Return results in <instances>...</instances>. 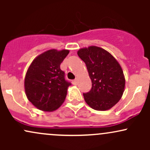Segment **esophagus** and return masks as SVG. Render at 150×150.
Masks as SVG:
<instances>
[{"label":"esophagus","mask_w":150,"mask_h":150,"mask_svg":"<svg viewBox=\"0 0 150 150\" xmlns=\"http://www.w3.org/2000/svg\"><path fill=\"white\" fill-rule=\"evenodd\" d=\"M77 83H78V80H77V79H75V80H73V84L74 85H77Z\"/></svg>","instance_id":"obj_1"}]
</instances>
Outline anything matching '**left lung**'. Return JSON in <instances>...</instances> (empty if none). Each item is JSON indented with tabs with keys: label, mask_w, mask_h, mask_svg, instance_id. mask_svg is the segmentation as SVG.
<instances>
[{
	"label": "left lung",
	"mask_w": 150,
	"mask_h": 150,
	"mask_svg": "<svg viewBox=\"0 0 150 150\" xmlns=\"http://www.w3.org/2000/svg\"><path fill=\"white\" fill-rule=\"evenodd\" d=\"M77 55L85 63L92 89L84 93V99L91 108L106 111L119 101L124 92L125 80L118 62L107 51L95 46L82 48Z\"/></svg>",
	"instance_id": "1"
}]
</instances>
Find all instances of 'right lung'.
Listing matches in <instances>:
<instances>
[{
    "label": "right lung",
    "instance_id": "right-lung-1",
    "mask_svg": "<svg viewBox=\"0 0 150 150\" xmlns=\"http://www.w3.org/2000/svg\"><path fill=\"white\" fill-rule=\"evenodd\" d=\"M69 50H48L32 62L25 79V90L28 100L38 109L53 111L64 102L70 82L65 80L60 65Z\"/></svg>",
    "mask_w": 150,
    "mask_h": 150
}]
</instances>
